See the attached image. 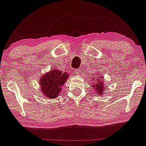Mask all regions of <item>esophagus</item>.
<instances>
[{
	"instance_id": "1",
	"label": "esophagus",
	"mask_w": 146,
	"mask_h": 146,
	"mask_svg": "<svg viewBox=\"0 0 146 146\" xmlns=\"http://www.w3.org/2000/svg\"><path fill=\"white\" fill-rule=\"evenodd\" d=\"M74 73H75L76 74H80V70L79 69H75V70H74Z\"/></svg>"
}]
</instances>
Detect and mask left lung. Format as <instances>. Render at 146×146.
Segmentation results:
<instances>
[{"label":"left lung","instance_id":"8db88e82","mask_svg":"<svg viewBox=\"0 0 146 146\" xmlns=\"http://www.w3.org/2000/svg\"><path fill=\"white\" fill-rule=\"evenodd\" d=\"M100 76V74L98 75V77ZM97 80H98V82H97L96 84H94L92 85V87H93V88L95 89V91L97 92V93H99L100 95V94H102L103 93V90H104V87H103V82H100V79L97 78Z\"/></svg>","mask_w":146,"mask_h":146}]
</instances>
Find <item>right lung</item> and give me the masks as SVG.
Instances as JSON below:
<instances>
[{
	"mask_svg": "<svg viewBox=\"0 0 146 146\" xmlns=\"http://www.w3.org/2000/svg\"><path fill=\"white\" fill-rule=\"evenodd\" d=\"M69 74L66 73H62L61 71L55 69L51 71L46 74H44L40 79V87L44 93V96L54 99L59 96L62 86L66 82Z\"/></svg>",
	"mask_w": 146,
	"mask_h": 146,
	"instance_id": "obj_1",
	"label": "right lung"
}]
</instances>
